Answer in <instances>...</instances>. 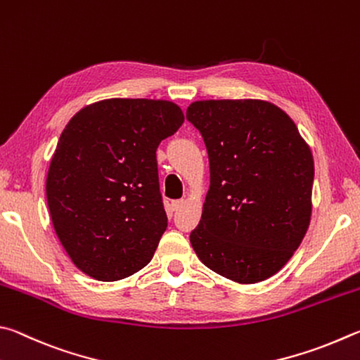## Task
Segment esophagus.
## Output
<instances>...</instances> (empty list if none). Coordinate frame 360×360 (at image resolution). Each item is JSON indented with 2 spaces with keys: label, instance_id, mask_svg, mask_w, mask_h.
Masks as SVG:
<instances>
[{
  "label": "esophagus",
  "instance_id": "34e87169",
  "mask_svg": "<svg viewBox=\"0 0 360 360\" xmlns=\"http://www.w3.org/2000/svg\"><path fill=\"white\" fill-rule=\"evenodd\" d=\"M184 202H185L184 199H176V200H172V209H174V210H179L180 207L184 205Z\"/></svg>",
  "mask_w": 360,
  "mask_h": 360
}]
</instances>
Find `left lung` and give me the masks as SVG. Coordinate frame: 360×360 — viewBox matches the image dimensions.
<instances>
[{"label": "left lung", "instance_id": "obj_1", "mask_svg": "<svg viewBox=\"0 0 360 360\" xmlns=\"http://www.w3.org/2000/svg\"><path fill=\"white\" fill-rule=\"evenodd\" d=\"M186 120L202 136L210 164L202 218L190 236L194 251L224 278L267 280L310 224V148L292 120L266 101H196Z\"/></svg>", "mask_w": 360, "mask_h": 360}]
</instances>
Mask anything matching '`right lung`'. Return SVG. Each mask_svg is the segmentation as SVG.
Instances as JSON below:
<instances>
[{"instance_id": "right-lung-1", "label": "right lung", "mask_w": 360, "mask_h": 360, "mask_svg": "<svg viewBox=\"0 0 360 360\" xmlns=\"http://www.w3.org/2000/svg\"><path fill=\"white\" fill-rule=\"evenodd\" d=\"M170 101L86 105L61 132L47 174L56 236L75 267L117 281L147 266L167 228L156 148L184 123Z\"/></svg>"}]
</instances>
